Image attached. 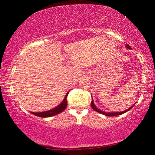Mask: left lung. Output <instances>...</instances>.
Segmentation results:
<instances>
[{"mask_svg": "<svg viewBox=\"0 0 155 155\" xmlns=\"http://www.w3.org/2000/svg\"><path fill=\"white\" fill-rule=\"evenodd\" d=\"M127 48H130V47L129 46H128V44H127ZM91 107H92V109L94 110V111L98 112V113H100V114H103V115H107V116H115V115H121V114H124V113H125V112L129 111V110H130L131 108H132V107H133V106H134V105L131 107L130 108L128 109L127 110H126V111H122V112H111V113H106V112H104V111H101V110H99L95 105H94V103L93 100H92V101H91Z\"/></svg>", "mask_w": 155, "mask_h": 155, "instance_id": "8db88e82", "label": "left lung"}]
</instances>
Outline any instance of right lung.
<instances>
[{
  "label": "right lung",
  "mask_w": 155,
  "mask_h": 155,
  "mask_svg": "<svg viewBox=\"0 0 155 155\" xmlns=\"http://www.w3.org/2000/svg\"><path fill=\"white\" fill-rule=\"evenodd\" d=\"M69 92H68L65 95V98L64 99V101H62V103L56 107L55 108L49 110V111H44V112H40V113H34V112H31V114L36 115V116L38 117H51L53 116V115H55L57 114H59L60 113L62 112L63 111H64L67 107V97H68V94Z\"/></svg>",
  "instance_id": "1"
}]
</instances>
